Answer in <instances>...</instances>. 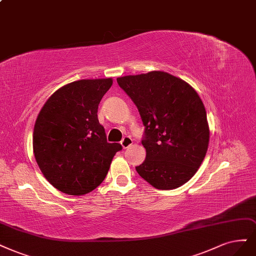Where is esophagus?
I'll return each instance as SVG.
<instances>
[{
    "label": "esophagus",
    "mask_w": 256,
    "mask_h": 256,
    "mask_svg": "<svg viewBox=\"0 0 256 256\" xmlns=\"http://www.w3.org/2000/svg\"><path fill=\"white\" fill-rule=\"evenodd\" d=\"M132 143H134V140H132V138H131L130 136H126L122 138V142H120V144H122V148H128L129 146H131V145H132Z\"/></svg>",
    "instance_id": "34e87169"
}]
</instances>
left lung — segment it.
Returning <instances> with one entry per match:
<instances>
[{
    "instance_id": "8db88e82",
    "label": "left lung",
    "mask_w": 256,
    "mask_h": 256,
    "mask_svg": "<svg viewBox=\"0 0 256 256\" xmlns=\"http://www.w3.org/2000/svg\"><path fill=\"white\" fill-rule=\"evenodd\" d=\"M142 118L146 149L138 174L158 190H174L196 174L206 154L210 130L198 93L182 79L154 71L116 79Z\"/></svg>"
}]
</instances>
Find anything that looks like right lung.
I'll use <instances>...</instances> for the list:
<instances>
[{"label":"right lung","instance_id":"right-lung-1","mask_svg":"<svg viewBox=\"0 0 256 256\" xmlns=\"http://www.w3.org/2000/svg\"><path fill=\"white\" fill-rule=\"evenodd\" d=\"M112 79H82L60 88L46 100L34 128V154L42 174L58 190L84 195L104 180L122 147L108 143L98 118Z\"/></svg>","mask_w":256,"mask_h":256}]
</instances>
